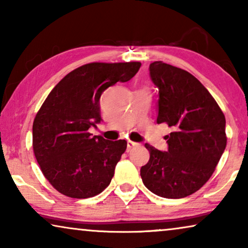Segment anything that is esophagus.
<instances>
[{
	"label": "esophagus",
	"instance_id": "obj_1",
	"mask_svg": "<svg viewBox=\"0 0 248 248\" xmlns=\"http://www.w3.org/2000/svg\"><path fill=\"white\" fill-rule=\"evenodd\" d=\"M137 145H138L137 142H133V141H127V149H128V150H130V149H132V148L137 147Z\"/></svg>",
	"mask_w": 248,
	"mask_h": 248
}]
</instances>
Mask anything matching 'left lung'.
<instances>
[{"label": "left lung", "mask_w": 248, "mask_h": 248, "mask_svg": "<svg viewBox=\"0 0 248 248\" xmlns=\"http://www.w3.org/2000/svg\"><path fill=\"white\" fill-rule=\"evenodd\" d=\"M158 88L157 123L172 128L167 151L148 143V164L140 174L155 195L182 199L202 187L226 149V118L206 88L187 71L157 61L149 66Z\"/></svg>", "instance_id": "left-lung-1"}]
</instances>
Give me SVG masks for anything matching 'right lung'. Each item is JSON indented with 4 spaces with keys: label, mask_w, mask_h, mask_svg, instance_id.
<instances>
[{
    "label": "right lung",
    "mask_w": 248,
    "mask_h": 248,
    "mask_svg": "<svg viewBox=\"0 0 248 248\" xmlns=\"http://www.w3.org/2000/svg\"><path fill=\"white\" fill-rule=\"evenodd\" d=\"M140 62L90 63L63 78L50 91L32 125V147L44 176L74 199L99 194L110 184L126 141L90 134L101 121V93L131 80Z\"/></svg>",
    "instance_id": "1"
}]
</instances>
